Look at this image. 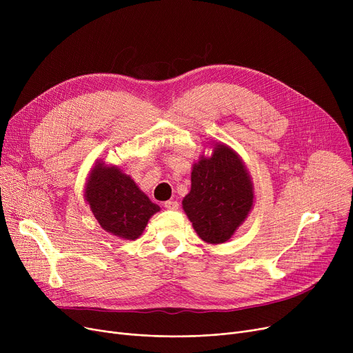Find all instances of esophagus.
<instances>
[{
  "instance_id": "obj_1",
  "label": "esophagus",
  "mask_w": 353,
  "mask_h": 353,
  "mask_svg": "<svg viewBox=\"0 0 353 353\" xmlns=\"http://www.w3.org/2000/svg\"><path fill=\"white\" fill-rule=\"evenodd\" d=\"M164 208L169 209V210H177L179 209V203L176 200H169V201H164Z\"/></svg>"
}]
</instances>
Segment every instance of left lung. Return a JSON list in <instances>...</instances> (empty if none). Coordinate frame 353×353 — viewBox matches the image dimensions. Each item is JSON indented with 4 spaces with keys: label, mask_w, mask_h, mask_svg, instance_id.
Here are the masks:
<instances>
[{
    "label": "left lung",
    "mask_w": 353,
    "mask_h": 353,
    "mask_svg": "<svg viewBox=\"0 0 353 353\" xmlns=\"http://www.w3.org/2000/svg\"><path fill=\"white\" fill-rule=\"evenodd\" d=\"M253 206V188L243 161L225 144L193 165L192 190L183 209L196 233L208 243H223Z\"/></svg>",
    "instance_id": "8db88e82"
}]
</instances>
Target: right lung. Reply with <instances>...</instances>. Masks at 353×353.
<instances>
[{"label":"right lung","instance_id":"add662e5","mask_svg":"<svg viewBox=\"0 0 353 353\" xmlns=\"http://www.w3.org/2000/svg\"><path fill=\"white\" fill-rule=\"evenodd\" d=\"M85 200L104 230L127 240L137 239L148 219L160 210L132 177L103 163L91 170Z\"/></svg>","mask_w":353,"mask_h":353}]
</instances>
